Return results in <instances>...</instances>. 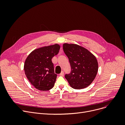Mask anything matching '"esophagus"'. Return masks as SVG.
<instances>
[{"mask_svg": "<svg viewBox=\"0 0 125 125\" xmlns=\"http://www.w3.org/2000/svg\"><path fill=\"white\" fill-rule=\"evenodd\" d=\"M59 75L60 76H63L64 75V72L63 71H61V72L59 74Z\"/></svg>", "mask_w": 125, "mask_h": 125, "instance_id": "obj_1", "label": "esophagus"}]
</instances>
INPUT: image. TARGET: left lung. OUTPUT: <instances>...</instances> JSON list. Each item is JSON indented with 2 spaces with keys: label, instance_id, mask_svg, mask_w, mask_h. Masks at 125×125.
Segmentation results:
<instances>
[{
  "label": "left lung",
  "instance_id": "obj_1",
  "mask_svg": "<svg viewBox=\"0 0 125 125\" xmlns=\"http://www.w3.org/2000/svg\"><path fill=\"white\" fill-rule=\"evenodd\" d=\"M63 51L69 59L71 73L65 77L71 87L81 89L88 86L98 71L96 57L87 49L77 44L64 43Z\"/></svg>",
  "mask_w": 125,
  "mask_h": 125
}]
</instances>
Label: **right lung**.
<instances>
[{"label":"right lung","instance_id":"right-lung-1","mask_svg":"<svg viewBox=\"0 0 125 125\" xmlns=\"http://www.w3.org/2000/svg\"><path fill=\"white\" fill-rule=\"evenodd\" d=\"M60 46L55 44L35 49L27 57L24 64L25 75L37 89L46 91L52 89L57 78L52 58L59 53Z\"/></svg>","mask_w":125,"mask_h":125}]
</instances>
